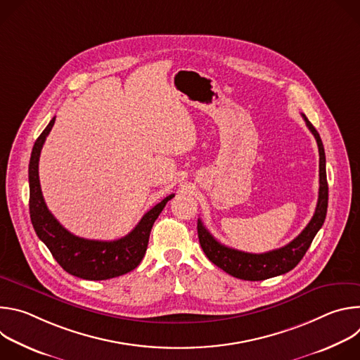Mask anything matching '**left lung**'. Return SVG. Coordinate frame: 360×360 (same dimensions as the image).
<instances>
[{
    "label": "left lung",
    "mask_w": 360,
    "mask_h": 360,
    "mask_svg": "<svg viewBox=\"0 0 360 360\" xmlns=\"http://www.w3.org/2000/svg\"><path fill=\"white\" fill-rule=\"evenodd\" d=\"M307 128L314 134L319 148V198L315 214L306 228L288 245L269 250L265 253H249L233 248H228L217 240L211 232L198 219V238L199 243L208 256V259L218 268L232 275L233 278L243 281H264L274 276L283 275L292 271L303 258L306 250L309 249L318 231L322 228L328 212V181H326V158L322 139L303 114Z\"/></svg>",
    "instance_id": "1"
}]
</instances>
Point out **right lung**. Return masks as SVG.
I'll return each instance as SVG.
<instances>
[{
  "instance_id": "1",
  "label": "right lung",
  "mask_w": 360,
  "mask_h": 360,
  "mask_svg": "<svg viewBox=\"0 0 360 360\" xmlns=\"http://www.w3.org/2000/svg\"><path fill=\"white\" fill-rule=\"evenodd\" d=\"M56 117L37 138L28 167L30 217L38 238L46 245L54 259L68 274L88 281H105L135 269L146 252L149 233L174 193L149 210L138 225L117 240H94L75 236L67 231L46 208L38 176V162L42 145L53 129Z\"/></svg>"
}]
</instances>
